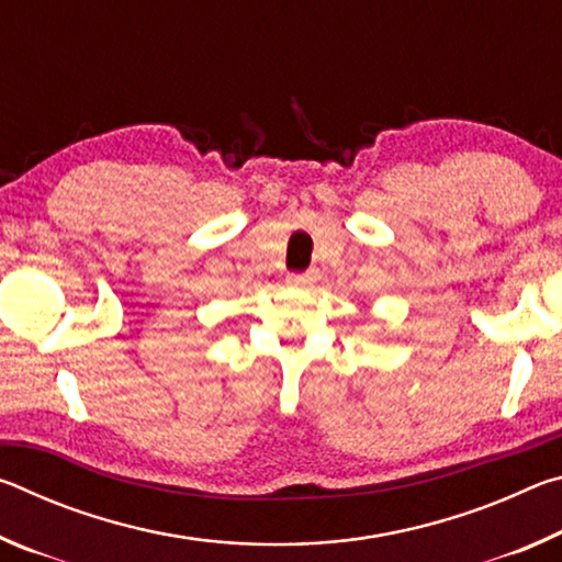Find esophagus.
<instances>
[{"label":"esophagus","instance_id":"34e87169","mask_svg":"<svg viewBox=\"0 0 562 562\" xmlns=\"http://www.w3.org/2000/svg\"><path fill=\"white\" fill-rule=\"evenodd\" d=\"M319 280V272L317 270H307V272H294L288 278V282L292 288H312Z\"/></svg>","mask_w":562,"mask_h":562}]
</instances>
